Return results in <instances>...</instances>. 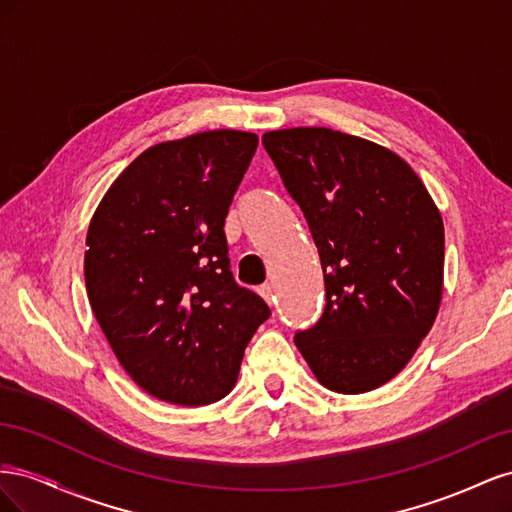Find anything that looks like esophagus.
Segmentation results:
<instances>
[{
	"instance_id": "1",
	"label": "esophagus",
	"mask_w": 512,
	"mask_h": 512,
	"mask_svg": "<svg viewBox=\"0 0 512 512\" xmlns=\"http://www.w3.org/2000/svg\"><path fill=\"white\" fill-rule=\"evenodd\" d=\"M260 294H262V299H265L269 305H273V301H275V297H273V286L271 284H265L260 288Z\"/></svg>"
}]
</instances>
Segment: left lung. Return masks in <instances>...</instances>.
<instances>
[{
    "label": "left lung",
    "instance_id": "obj_1",
    "mask_svg": "<svg viewBox=\"0 0 512 512\" xmlns=\"http://www.w3.org/2000/svg\"><path fill=\"white\" fill-rule=\"evenodd\" d=\"M320 254L327 305L294 344L335 393L374 391L408 365L442 301L444 224L391 149L329 128L262 136Z\"/></svg>",
    "mask_w": 512,
    "mask_h": 512
}]
</instances>
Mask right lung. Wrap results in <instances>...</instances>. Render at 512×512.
<instances>
[{
    "label": "right lung",
    "instance_id": "right-lung-1",
    "mask_svg": "<svg viewBox=\"0 0 512 512\" xmlns=\"http://www.w3.org/2000/svg\"><path fill=\"white\" fill-rule=\"evenodd\" d=\"M258 136L198 132L143 151L91 218L85 284L128 376L177 406L237 382L245 346L271 316L230 273L224 220Z\"/></svg>",
    "mask_w": 512,
    "mask_h": 512
}]
</instances>
